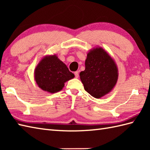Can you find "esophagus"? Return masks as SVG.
Here are the masks:
<instances>
[{
  "mask_svg": "<svg viewBox=\"0 0 150 150\" xmlns=\"http://www.w3.org/2000/svg\"><path fill=\"white\" fill-rule=\"evenodd\" d=\"M74 74H75V78H79V71H75L74 73Z\"/></svg>",
  "mask_w": 150,
  "mask_h": 150,
  "instance_id": "34e87169",
  "label": "esophagus"
}]
</instances>
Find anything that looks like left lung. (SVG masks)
Wrapping results in <instances>:
<instances>
[{
    "label": "left lung",
    "mask_w": 150,
    "mask_h": 150,
    "mask_svg": "<svg viewBox=\"0 0 150 150\" xmlns=\"http://www.w3.org/2000/svg\"><path fill=\"white\" fill-rule=\"evenodd\" d=\"M84 90L92 97L100 98L115 86L119 77L114 59L103 47H93L87 53L85 70L80 73Z\"/></svg>",
    "instance_id": "left-lung-1"
}]
</instances>
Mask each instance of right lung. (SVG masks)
<instances>
[{"mask_svg":"<svg viewBox=\"0 0 150 150\" xmlns=\"http://www.w3.org/2000/svg\"><path fill=\"white\" fill-rule=\"evenodd\" d=\"M74 77V74L55 54L44 57L34 71L35 81L38 86L51 93L62 90L65 82Z\"/></svg>","mask_w":150,"mask_h":150,"instance_id":"obj_1","label":"right lung"}]
</instances>
